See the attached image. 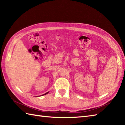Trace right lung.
<instances>
[{
	"instance_id": "add662e5",
	"label": "right lung",
	"mask_w": 125,
	"mask_h": 125,
	"mask_svg": "<svg viewBox=\"0 0 125 125\" xmlns=\"http://www.w3.org/2000/svg\"><path fill=\"white\" fill-rule=\"evenodd\" d=\"M48 92H48L46 93V94H42V95H45V94H48Z\"/></svg>"
}]
</instances>
